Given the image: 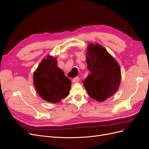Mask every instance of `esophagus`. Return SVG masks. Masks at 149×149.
<instances>
[{"label": "esophagus", "instance_id": "esophagus-1", "mask_svg": "<svg viewBox=\"0 0 149 149\" xmlns=\"http://www.w3.org/2000/svg\"><path fill=\"white\" fill-rule=\"evenodd\" d=\"M80 81V79L79 77H75L72 79V82L73 83H77Z\"/></svg>", "mask_w": 149, "mask_h": 149}]
</instances>
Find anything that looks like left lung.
I'll list each match as a JSON object with an SVG mask.
<instances>
[{"instance_id":"1","label":"left lung","mask_w":149,"mask_h":149,"mask_svg":"<svg viewBox=\"0 0 149 149\" xmlns=\"http://www.w3.org/2000/svg\"><path fill=\"white\" fill-rule=\"evenodd\" d=\"M86 57L90 74L85 79L84 86L91 98L103 102L116 93L119 87L121 79L119 65L98 44L90 43Z\"/></svg>"}]
</instances>
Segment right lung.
<instances>
[{"label":"right lung","mask_w":149,"mask_h":149,"mask_svg":"<svg viewBox=\"0 0 149 149\" xmlns=\"http://www.w3.org/2000/svg\"><path fill=\"white\" fill-rule=\"evenodd\" d=\"M56 57L48 55L43 59L33 74L37 93L47 102L57 103L69 94L71 81L57 66Z\"/></svg>","instance_id":"1"}]
</instances>
